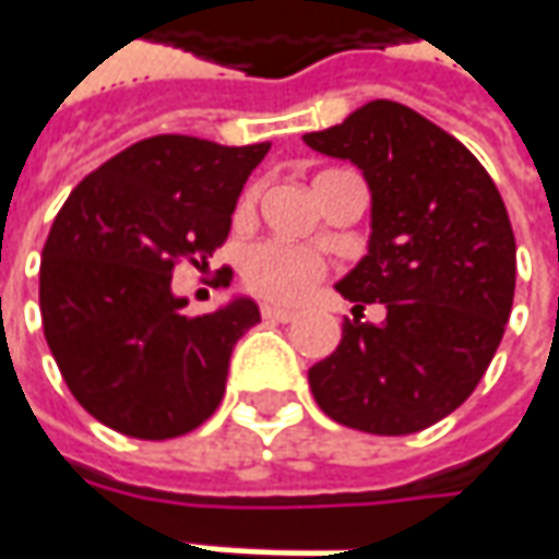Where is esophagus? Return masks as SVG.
I'll use <instances>...</instances> for the list:
<instances>
[{
  "mask_svg": "<svg viewBox=\"0 0 559 559\" xmlns=\"http://www.w3.org/2000/svg\"><path fill=\"white\" fill-rule=\"evenodd\" d=\"M260 312L265 321H281V324H287V321H294V318H297L294 309H281V306H269V302L262 306Z\"/></svg>",
  "mask_w": 559,
  "mask_h": 559,
  "instance_id": "1",
  "label": "esophagus"
}]
</instances>
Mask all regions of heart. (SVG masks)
<instances>
[{"mask_svg": "<svg viewBox=\"0 0 559 559\" xmlns=\"http://www.w3.org/2000/svg\"><path fill=\"white\" fill-rule=\"evenodd\" d=\"M253 206V191H247L241 201V213ZM324 265L316 253L294 247V243L265 241L250 247L241 260L243 284L262 299L272 302H297L318 278Z\"/></svg>", "mask_w": 559, "mask_h": 559, "instance_id": "heart-1", "label": "heart"}]
</instances>
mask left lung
Wrapping results in <instances>:
<instances>
[{"mask_svg": "<svg viewBox=\"0 0 559 559\" xmlns=\"http://www.w3.org/2000/svg\"><path fill=\"white\" fill-rule=\"evenodd\" d=\"M302 142L361 169L371 191L368 253L337 281L380 324L343 321L309 368L318 408L361 433L433 427L476 390L513 306L516 241L483 164L412 107L377 98Z\"/></svg>", "mask_w": 559, "mask_h": 559, "instance_id": "left-lung-1", "label": "left lung"}]
</instances>
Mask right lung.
Returning <instances> with one entry per match:
<instances>
[{"label": "right lung", "instance_id": "right-lung-1", "mask_svg": "<svg viewBox=\"0 0 559 559\" xmlns=\"http://www.w3.org/2000/svg\"><path fill=\"white\" fill-rule=\"evenodd\" d=\"M269 142L228 147L154 135L70 191L39 265V312L73 399L135 439H173L219 408L228 358L260 321L250 297L185 316L173 265L198 269L228 238Z\"/></svg>", "mask_w": 559, "mask_h": 559}]
</instances>
